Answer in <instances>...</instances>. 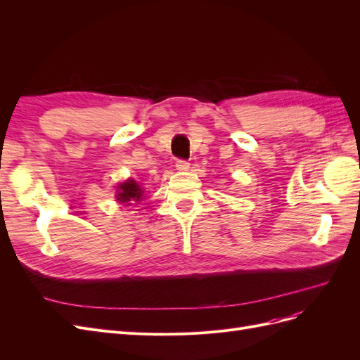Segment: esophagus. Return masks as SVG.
<instances>
[{"label": "esophagus", "mask_w": 360, "mask_h": 360, "mask_svg": "<svg viewBox=\"0 0 360 360\" xmlns=\"http://www.w3.org/2000/svg\"><path fill=\"white\" fill-rule=\"evenodd\" d=\"M176 168L179 171H188L189 169V162L188 160H183V159H179L176 162Z\"/></svg>", "instance_id": "1"}]
</instances>
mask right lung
<instances>
[{
    "mask_svg": "<svg viewBox=\"0 0 360 360\" xmlns=\"http://www.w3.org/2000/svg\"><path fill=\"white\" fill-rule=\"evenodd\" d=\"M117 192H118L117 193L118 202H123L127 205H130L135 201H141V198H143V189H141V186L134 179L120 184Z\"/></svg>",
    "mask_w": 360,
    "mask_h": 360,
    "instance_id": "obj_1",
    "label": "right lung"
}]
</instances>
